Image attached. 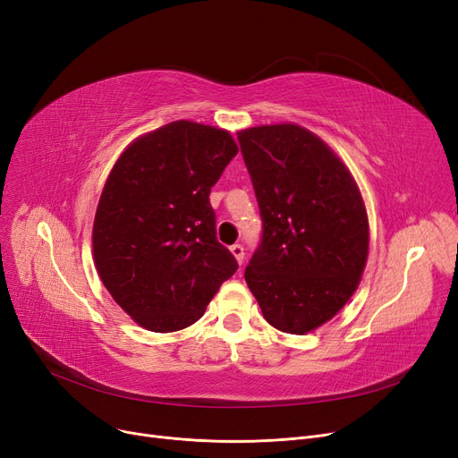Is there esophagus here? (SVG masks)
<instances>
[{
    "instance_id": "34e87169",
    "label": "esophagus",
    "mask_w": 458,
    "mask_h": 458,
    "mask_svg": "<svg viewBox=\"0 0 458 458\" xmlns=\"http://www.w3.org/2000/svg\"><path fill=\"white\" fill-rule=\"evenodd\" d=\"M230 250H232V254L235 256L237 263H243V259H245V249H243V245L235 243V245H232V247H230Z\"/></svg>"
}]
</instances>
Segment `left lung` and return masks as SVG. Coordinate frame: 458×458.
Listing matches in <instances>:
<instances>
[{
  "mask_svg": "<svg viewBox=\"0 0 458 458\" xmlns=\"http://www.w3.org/2000/svg\"><path fill=\"white\" fill-rule=\"evenodd\" d=\"M237 140L263 225L245 280L269 325L306 334L338 314L364 273L362 195L342 159L297 124L249 128Z\"/></svg>",
  "mask_w": 458,
  "mask_h": 458,
  "instance_id": "8db88e82",
  "label": "left lung"
}]
</instances>
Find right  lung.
Segmentation results:
<instances>
[{
    "label": "right lung",
    "instance_id": "obj_1",
    "mask_svg": "<svg viewBox=\"0 0 458 458\" xmlns=\"http://www.w3.org/2000/svg\"><path fill=\"white\" fill-rule=\"evenodd\" d=\"M237 154L225 130L176 120L133 140L104 185L92 226L98 275L114 302L152 332L204 316L237 271L216 242L209 191Z\"/></svg>",
    "mask_w": 458,
    "mask_h": 458
}]
</instances>
